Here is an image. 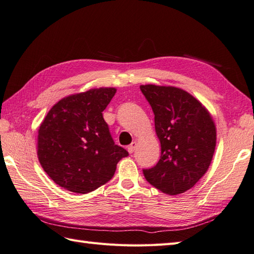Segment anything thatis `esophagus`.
I'll return each instance as SVG.
<instances>
[{
  "label": "esophagus",
  "mask_w": 254,
  "mask_h": 254,
  "mask_svg": "<svg viewBox=\"0 0 254 254\" xmlns=\"http://www.w3.org/2000/svg\"><path fill=\"white\" fill-rule=\"evenodd\" d=\"M136 146H137V142L136 141H133L130 145H128L127 150H128L129 153H133V151H134V149H136Z\"/></svg>",
  "instance_id": "34e87169"
}]
</instances>
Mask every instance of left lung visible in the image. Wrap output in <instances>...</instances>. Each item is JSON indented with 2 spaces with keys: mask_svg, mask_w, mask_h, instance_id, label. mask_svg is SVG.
Masks as SVG:
<instances>
[{
  "mask_svg": "<svg viewBox=\"0 0 254 254\" xmlns=\"http://www.w3.org/2000/svg\"><path fill=\"white\" fill-rule=\"evenodd\" d=\"M140 90L154 113L161 157L143 170L145 179L171 195L192 188L208 170L216 145V128L200 101L183 89L144 84Z\"/></svg>",
  "mask_w": 254,
  "mask_h": 254,
  "instance_id": "1",
  "label": "left lung"
}]
</instances>
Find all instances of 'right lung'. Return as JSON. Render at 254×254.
<instances>
[{"instance_id": "1", "label": "right lung", "mask_w": 254, "mask_h": 254, "mask_svg": "<svg viewBox=\"0 0 254 254\" xmlns=\"http://www.w3.org/2000/svg\"><path fill=\"white\" fill-rule=\"evenodd\" d=\"M115 88L90 89L60 100L38 131V159L53 182L71 192L88 193L114 176L128 152L114 143L102 112Z\"/></svg>"}]
</instances>
